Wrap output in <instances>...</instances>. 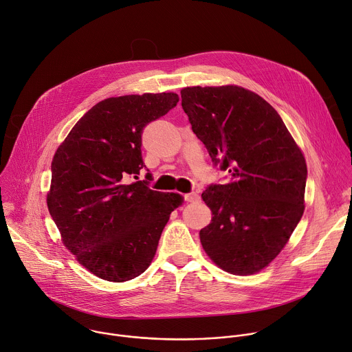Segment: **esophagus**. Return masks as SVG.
Masks as SVG:
<instances>
[{"label":"esophagus","instance_id":"esophagus-1","mask_svg":"<svg viewBox=\"0 0 352 352\" xmlns=\"http://www.w3.org/2000/svg\"><path fill=\"white\" fill-rule=\"evenodd\" d=\"M185 200L188 203H196L200 200V196L197 193H188V195H185Z\"/></svg>","mask_w":352,"mask_h":352}]
</instances>
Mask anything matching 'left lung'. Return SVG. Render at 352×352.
Instances as JSON below:
<instances>
[{"label": "left lung", "instance_id": "8db88e82", "mask_svg": "<svg viewBox=\"0 0 352 352\" xmlns=\"http://www.w3.org/2000/svg\"><path fill=\"white\" fill-rule=\"evenodd\" d=\"M182 107L214 164L229 173L201 193L211 222L199 233L211 261L233 275L268 267L302 217L307 163L278 111L239 85L186 87Z\"/></svg>", "mask_w": 352, "mask_h": 352}]
</instances>
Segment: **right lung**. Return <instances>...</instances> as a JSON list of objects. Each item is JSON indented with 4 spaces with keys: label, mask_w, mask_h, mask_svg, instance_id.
<instances>
[{
    "label": "right lung",
    "mask_w": 352,
    "mask_h": 352,
    "mask_svg": "<svg viewBox=\"0 0 352 352\" xmlns=\"http://www.w3.org/2000/svg\"><path fill=\"white\" fill-rule=\"evenodd\" d=\"M179 100L174 92L113 96L92 106L52 159L47 204L62 243L95 276L126 282L151 265L178 193L138 179L142 131Z\"/></svg>",
    "instance_id": "1"
}]
</instances>
